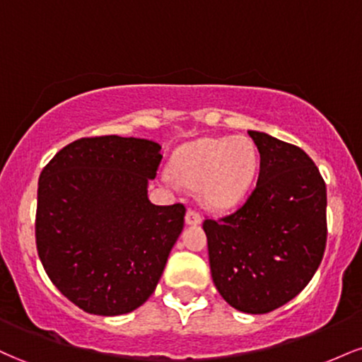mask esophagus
I'll use <instances>...</instances> for the list:
<instances>
[{"instance_id":"esophagus-1","label":"esophagus","mask_w":362,"mask_h":362,"mask_svg":"<svg viewBox=\"0 0 362 362\" xmlns=\"http://www.w3.org/2000/svg\"><path fill=\"white\" fill-rule=\"evenodd\" d=\"M185 223L189 224V226H195V224H201L202 223V216L197 213V211L194 209H189L185 214Z\"/></svg>"}]
</instances>
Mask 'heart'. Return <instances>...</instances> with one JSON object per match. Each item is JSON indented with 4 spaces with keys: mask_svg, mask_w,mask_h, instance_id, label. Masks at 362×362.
<instances>
[{
    "mask_svg": "<svg viewBox=\"0 0 362 362\" xmlns=\"http://www.w3.org/2000/svg\"><path fill=\"white\" fill-rule=\"evenodd\" d=\"M259 155L245 136L201 138L182 144L172 158V173L214 209H230L243 201L255 180ZM167 184H175L165 173Z\"/></svg>",
    "mask_w": 362,
    "mask_h": 362,
    "instance_id": "heart-1",
    "label": "heart"
}]
</instances>
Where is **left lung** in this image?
Returning a JSON list of instances; mask_svg holds the SVG:
<instances>
[{
	"instance_id": "obj_1",
	"label": "left lung",
	"mask_w": 362,
	"mask_h": 362,
	"mask_svg": "<svg viewBox=\"0 0 362 362\" xmlns=\"http://www.w3.org/2000/svg\"><path fill=\"white\" fill-rule=\"evenodd\" d=\"M260 153L257 185L226 218L206 219L211 276L235 310L262 315L305 289L327 243V187L301 148L248 131Z\"/></svg>"
}]
</instances>
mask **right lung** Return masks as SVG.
<instances>
[{"label": "right lung", "instance_id": "1", "mask_svg": "<svg viewBox=\"0 0 362 362\" xmlns=\"http://www.w3.org/2000/svg\"><path fill=\"white\" fill-rule=\"evenodd\" d=\"M161 158L155 141L83 138L40 173L39 259L52 284L86 313H131L163 274L184 230L185 207L148 199Z\"/></svg>", "mask_w": 362, "mask_h": 362}]
</instances>
